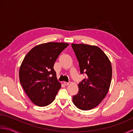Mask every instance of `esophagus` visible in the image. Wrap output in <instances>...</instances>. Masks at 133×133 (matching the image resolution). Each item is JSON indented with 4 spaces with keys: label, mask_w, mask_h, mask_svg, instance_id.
I'll return each mask as SVG.
<instances>
[{
    "label": "esophagus",
    "mask_w": 133,
    "mask_h": 133,
    "mask_svg": "<svg viewBox=\"0 0 133 133\" xmlns=\"http://www.w3.org/2000/svg\"><path fill=\"white\" fill-rule=\"evenodd\" d=\"M64 85H69V83H68V82H64Z\"/></svg>",
    "instance_id": "34e87169"
}]
</instances>
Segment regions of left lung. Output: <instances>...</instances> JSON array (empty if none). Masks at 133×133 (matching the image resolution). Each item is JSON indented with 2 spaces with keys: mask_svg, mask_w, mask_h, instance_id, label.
<instances>
[{
  "mask_svg": "<svg viewBox=\"0 0 133 133\" xmlns=\"http://www.w3.org/2000/svg\"><path fill=\"white\" fill-rule=\"evenodd\" d=\"M78 61L81 74L87 77L78 84V92L73 96L78 108L89 110L97 106L109 90L112 66L109 58L101 48L94 45L72 44Z\"/></svg>",
  "mask_w": 133,
  "mask_h": 133,
  "instance_id": "1",
  "label": "left lung"
}]
</instances>
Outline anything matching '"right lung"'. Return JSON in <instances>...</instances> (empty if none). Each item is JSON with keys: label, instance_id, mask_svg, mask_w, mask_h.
Here are the masks:
<instances>
[{"label": "right lung", "instance_id": "1", "mask_svg": "<svg viewBox=\"0 0 133 133\" xmlns=\"http://www.w3.org/2000/svg\"><path fill=\"white\" fill-rule=\"evenodd\" d=\"M68 44L48 42L30 50L20 66L19 76L22 86L30 101L38 106H46L55 100L61 83L53 66Z\"/></svg>", "mask_w": 133, "mask_h": 133}]
</instances>
